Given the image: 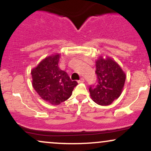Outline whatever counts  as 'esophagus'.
I'll return each mask as SVG.
<instances>
[{
    "instance_id": "1",
    "label": "esophagus",
    "mask_w": 151,
    "mask_h": 151,
    "mask_svg": "<svg viewBox=\"0 0 151 151\" xmlns=\"http://www.w3.org/2000/svg\"><path fill=\"white\" fill-rule=\"evenodd\" d=\"M84 81V79L83 77H81L80 79L79 80V83H83Z\"/></svg>"
}]
</instances>
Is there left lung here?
Segmentation results:
<instances>
[{"label": "left lung", "mask_w": 151, "mask_h": 151, "mask_svg": "<svg viewBox=\"0 0 151 151\" xmlns=\"http://www.w3.org/2000/svg\"><path fill=\"white\" fill-rule=\"evenodd\" d=\"M97 84L89 86L90 96L95 103L107 106L120 96L126 81V74L112 59L99 57L96 62Z\"/></svg>", "instance_id": "1"}]
</instances>
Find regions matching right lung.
<instances>
[{
    "instance_id": "add662e5",
    "label": "right lung",
    "mask_w": 151,
    "mask_h": 151,
    "mask_svg": "<svg viewBox=\"0 0 151 151\" xmlns=\"http://www.w3.org/2000/svg\"><path fill=\"white\" fill-rule=\"evenodd\" d=\"M60 55H54L42 60L31 71L32 86L43 100L58 105L70 97L77 85L58 66Z\"/></svg>"
}]
</instances>
